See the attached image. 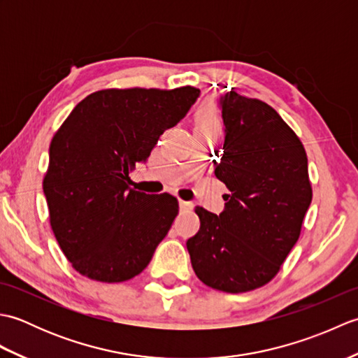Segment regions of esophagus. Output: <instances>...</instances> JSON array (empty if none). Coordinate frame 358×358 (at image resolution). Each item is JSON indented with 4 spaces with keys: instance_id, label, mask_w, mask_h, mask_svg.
I'll return each mask as SVG.
<instances>
[{
    "instance_id": "1",
    "label": "esophagus",
    "mask_w": 358,
    "mask_h": 358,
    "mask_svg": "<svg viewBox=\"0 0 358 358\" xmlns=\"http://www.w3.org/2000/svg\"><path fill=\"white\" fill-rule=\"evenodd\" d=\"M194 204L191 201H185V200H180V209L181 210H187V209H192Z\"/></svg>"
}]
</instances>
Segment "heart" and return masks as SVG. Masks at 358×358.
<instances>
[{"label":"heart","instance_id":"obj_1","mask_svg":"<svg viewBox=\"0 0 358 358\" xmlns=\"http://www.w3.org/2000/svg\"><path fill=\"white\" fill-rule=\"evenodd\" d=\"M195 132L217 134L222 132V117L214 103L203 104L195 115Z\"/></svg>","mask_w":358,"mask_h":358}]
</instances>
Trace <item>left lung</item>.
I'll return each mask as SVG.
<instances>
[{
	"label": "left lung",
	"instance_id": "8db88e82",
	"mask_svg": "<svg viewBox=\"0 0 358 358\" xmlns=\"http://www.w3.org/2000/svg\"><path fill=\"white\" fill-rule=\"evenodd\" d=\"M224 146L215 175L229 194L215 215L200 206L186 246L204 285L240 294L277 275L300 237L313 200L299 136L269 104L231 90L220 98Z\"/></svg>",
	"mask_w": 358,
	"mask_h": 358
}]
</instances>
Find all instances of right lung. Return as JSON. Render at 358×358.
<instances>
[{
    "instance_id": "right-lung-1",
    "label": "right lung",
    "mask_w": 358,
    "mask_h": 358,
    "mask_svg": "<svg viewBox=\"0 0 358 358\" xmlns=\"http://www.w3.org/2000/svg\"><path fill=\"white\" fill-rule=\"evenodd\" d=\"M199 95L192 86L103 89L75 106L53 135L43 191L53 235L81 275L120 283L152 260L178 200L131 189L129 172Z\"/></svg>"
}]
</instances>
